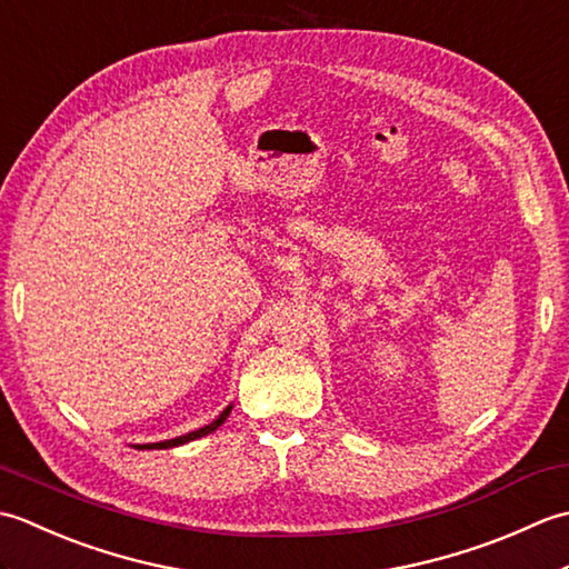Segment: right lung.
<instances>
[{"mask_svg":"<svg viewBox=\"0 0 569 569\" xmlns=\"http://www.w3.org/2000/svg\"><path fill=\"white\" fill-rule=\"evenodd\" d=\"M229 410H232V406H227L220 416H217L210 426H204V428H200V430H192V432H188V435H180V438H173V440H163V442H149V445H137V450H168V447H178V445H186V442H190V440H198V438H202V435H210L212 430H217L222 426V422L227 420V416H229Z\"/></svg>","mask_w":569,"mask_h":569,"instance_id":"add662e5","label":"right lung"}]
</instances>
